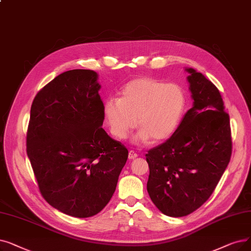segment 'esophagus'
Instances as JSON below:
<instances>
[{
	"label": "esophagus",
	"mask_w": 251,
	"mask_h": 251,
	"mask_svg": "<svg viewBox=\"0 0 251 251\" xmlns=\"http://www.w3.org/2000/svg\"><path fill=\"white\" fill-rule=\"evenodd\" d=\"M137 157V154L136 152L134 151H129V152H128V158H129V160H133V159H135Z\"/></svg>",
	"instance_id": "1"
}]
</instances>
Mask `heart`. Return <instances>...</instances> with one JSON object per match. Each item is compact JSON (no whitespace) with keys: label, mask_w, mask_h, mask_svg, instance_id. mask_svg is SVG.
Returning a JSON list of instances; mask_svg holds the SVG:
<instances>
[{"label":"heart","mask_w":251,"mask_h":251,"mask_svg":"<svg viewBox=\"0 0 251 251\" xmlns=\"http://www.w3.org/2000/svg\"><path fill=\"white\" fill-rule=\"evenodd\" d=\"M186 105L187 96L179 85L140 77L123 87L119 100H105L102 112L116 138H125L136 125L140 130L135 143H147L150 138L161 143L176 131Z\"/></svg>","instance_id":"1"}]
</instances>
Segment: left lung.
Listing matches in <instances>:
<instances>
[{"mask_svg":"<svg viewBox=\"0 0 251 251\" xmlns=\"http://www.w3.org/2000/svg\"><path fill=\"white\" fill-rule=\"evenodd\" d=\"M186 71L193 107L171 137L146 154L150 198L172 217L186 216L208 200L232 155L230 117L219 89L201 73Z\"/></svg>","mask_w":251,"mask_h":251,"instance_id":"left-lung-1","label":"left lung"}]
</instances>
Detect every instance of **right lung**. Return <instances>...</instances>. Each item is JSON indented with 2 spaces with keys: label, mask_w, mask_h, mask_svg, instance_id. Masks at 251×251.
Listing matches in <instances>:
<instances>
[{
  "label": "right lung",
  "mask_w": 251,
  "mask_h": 251,
  "mask_svg": "<svg viewBox=\"0 0 251 251\" xmlns=\"http://www.w3.org/2000/svg\"><path fill=\"white\" fill-rule=\"evenodd\" d=\"M99 75L72 70L38 92L30 107L26 152L39 190L52 207L90 217L110 202L128 150L101 127Z\"/></svg>",
  "instance_id": "add662e5"
}]
</instances>
